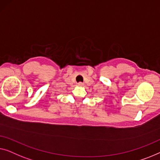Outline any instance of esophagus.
Instances as JSON below:
<instances>
[{"mask_svg": "<svg viewBox=\"0 0 160 160\" xmlns=\"http://www.w3.org/2000/svg\"><path fill=\"white\" fill-rule=\"evenodd\" d=\"M83 85H84L83 82H78V86H83Z\"/></svg>", "mask_w": 160, "mask_h": 160, "instance_id": "34e87169", "label": "esophagus"}]
</instances>
